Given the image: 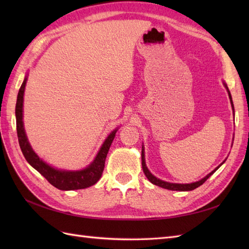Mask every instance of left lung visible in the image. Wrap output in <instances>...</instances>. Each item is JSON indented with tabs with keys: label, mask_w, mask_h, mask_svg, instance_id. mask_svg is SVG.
<instances>
[{
	"label": "left lung",
	"mask_w": 249,
	"mask_h": 249,
	"mask_svg": "<svg viewBox=\"0 0 249 249\" xmlns=\"http://www.w3.org/2000/svg\"><path fill=\"white\" fill-rule=\"evenodd\" d=\"M226 88H227V86H226ZM227 89H228V88H227ZM228 93H229L230 102H231V104H232V98H231V94H230V92H229V89H228ZM232 109H233V104H232ZM233 110H234V109H233ZM143 151H144V150L142 149L141 160H142V169H143V172H144V174H145V177L147 178V179H149V181H150L152 184L157 185V186L162 187V188H166V189H169V190H179V192H187V190H193V189H195V188H197V187L201 186V185H202V184L206 181V179H208L211 176H212V174H213L216 170H217V169L224 163V162L221 163V165H219L217 168L215 169V170H213L210 174H208V176H206L205 178H203L202 179H200V181H198V182L190 183V184H174V183H168V182L161 181V179L155 178L149 170H147L146 165H145L144 152H143Z\"/></svg>",
	"instance_id": "1"
}]
</instances>
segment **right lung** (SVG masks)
Listing matches in <instances>:
<instances>
[{"label": "right lung", "instance_id": "right-lung-1", "mask_svg": "<svg viewBox=\"0 0 249 249\" xmlns=\"http://www.w3.org/2000/svg\"><path fill=\"white\" fill-rule=\"evenodd\" d=\"M26 84V78L21 84L19 89L17 104H16V120H17V135L20 149L22 151V154L25 157L26 161L30 165L36 169L47 181L54 187L61 190H75V189H83L92 186L95 183H97L100 178L105 168L106 157H107L110 145L115 137L116 129L111 133L108 138L106 139L102 149L98 152V154L94 161L88 168L83 169L81 171H62L57 170L47 165L40 158L35 154V152L32 150L26 138L25 131L23 128L22 121V107H23V94Z\"/></svg>", "mask_w": 249, "mask_h": 249}]
</instances>
